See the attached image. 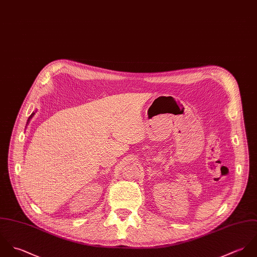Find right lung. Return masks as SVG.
<instances>
[{
  "mask_svg": "<svg viewBox=\"0 0 257 257\" xmlns=\"http://www.w3.org/2000/svg\"><path fill=\"white\" fill-rule=\"evenodd\" d=\"M34 114H35V113H33V114H32V115H31V116H30V118H29V120H30V119H31V118H32V116H33V115H34ZM29 120H28V121H29Z\"/></svg>",
  "mask_w": 257,
  "mask_h": 257,
  "instance_id": "1",
  "label": "right lung"
}]
</instances>
